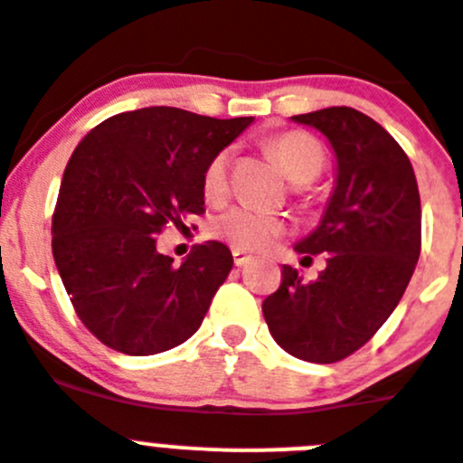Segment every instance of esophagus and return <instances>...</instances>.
<instances>
[{
    "instance_id": "1",
    "label": "esophagus",
    "mask_w": 463,
    "mask_h": 463,
    "mask_svg": "<svg viewBox=\"0 0 463 463\" xmlns=\"http://www.w3.org/2000/svg\"><path fill=\"white\" fill-rule=\"evenodd\" d=\"M232 260H235L237 268H244L249 262L253 260V256H249L247 251H241V249H232Z\"/></svg>"
}]
</instances>
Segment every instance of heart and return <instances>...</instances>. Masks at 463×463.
Wrapping results in <instances>:
<instances>
[{
    "instance_id": "obj_1",
    "label": "heart",
    "mask_w": 463,
    "mask_h": 463,
    "mask_svg": "<svg viewBox=\"0 0 463 463\" xmlns=\"http://www.w3.org/2000/svg\"><path fill=\"white\" fill-rule=\"evenodd\" d=\"M279 168L295 184H309L323 173L325 152L309 133L286 131L268 143ZM228 186V152H219L207 164L203 189L207 198H222ZM288 223L281 216L265 214L251 207H231L214 222V235L244 251H265L286 235Z\"/></svg>"
}]
</instances>
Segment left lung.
Wrapping results in <instances>:
<instances>
[{
    "label": "left lung",
    "instance_id": "1",
    "mask_svg": "<svg viewBox=\"0 0 463 463\" xmlns=\"http://www.w3.org/2000/svg\"><path fill=\"white\" fill-rule=\"evenodd\" d=\"M320 131L335 154V186L318 226L295 244L304 258L325 256L318 279L304 283L283 265L262 316L283 351L330 364L355 353L397 309L422 241L413 165L397 140L355 108L295 115Z\"/></svg>",
    "mask_w": 463,
    "mask_h": 463
}]
</instances>
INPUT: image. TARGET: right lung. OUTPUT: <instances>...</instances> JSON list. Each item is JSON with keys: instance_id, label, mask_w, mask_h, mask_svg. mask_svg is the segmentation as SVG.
<instances>
[{"instance_id": "1", "label": "right lung", "mask_w": 463, "mask_h": 463, "mask_svg": "<svg viewBox=\"0 0 463 463\" xmlns=\"http://www.w3.org/2000/svg\"><path fill=\"white\" fill-rule=\"evenodd\" d=\"M251 122L140 108L91 128L69 159L52 256L76 314L112 351L156 355L201 327L232 268L231 249L203 241L173 265L156 251V232L205 212L207 164Z\"/></svg>"}]
</instances>
